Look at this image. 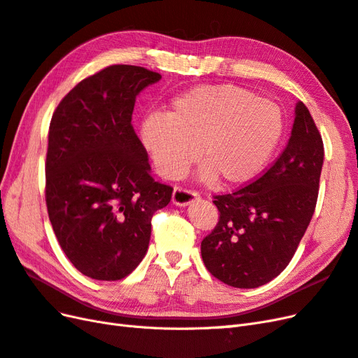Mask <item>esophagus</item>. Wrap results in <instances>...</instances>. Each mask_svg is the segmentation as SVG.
Here are the masks:
<instances>
[{"label": "esophagus", "instance_id": "esophagus-1", "mask_svg": "<svg viewBox=\"0 0 358 358\" xmlns=\"http://www.w3.org/2000/svg\"><path fill=\"white\" fill-rule=\"evenodd\" d=\"M199 199V192L194 189H188L183 187H176L173 189V203L178 206H187L192 201H196Z\"/></svg>", "mask_w": 358, "mask_h": 358}]
</instances>
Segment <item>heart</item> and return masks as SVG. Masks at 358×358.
<instances>
[{
  "label": "heart",
  "instance_id": "b5f03b06",
  "mask_svg": "<svg viewBox=\"0 0 358 358\" xmlns=\"http://www.w3.org/2000/svg\"><path fill=\"white\" fill-rule=\"evenodd\" d=\"M282 128L276 104L239 86L201 85L178 95L167 115L146 116L142 142L162 178H180L199 150L203 180L242 185L263 171Z\"/></svg>",
  "mask_w": 358,
  "mask_h": 358
}]
</instances>
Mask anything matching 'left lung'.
<instances>
[{
  "instance_id": "8db88e82",
  "label": "left lung",
  "mask_w": 358,
  "mask_h": 358,
  "mask_svg": "<svg viewBox=\"0 0 358 358\" xmlns=\"http://www.w3.org/2000/svg\"><path fill=\"white\" fill-rule=\"evenodd\" d=\"M322 161V137L299 101L288 145L273 164L246 187L213 196L218 222L201 242L212 276L257 288L282 272L315 210Z\"/></svg>"
}]
</instances>
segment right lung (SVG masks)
Instances as JSON below:
<instances>
[{
    "label": "right lung",
    "mask_w": 358,
    "mask_h": 358,
    "mask_svg": "<svg viewBox=\"0 0 358 358\" xmlns=\"http://www.w3.org/2000/svg\"><path fill=\"white\" fill-rule=\"evenodd\" d=\"M161 79L115 64L79 82L50 119L46 206L71 264L96 280H119L142 262L150 221L173 188L150 176L131 124L137 94Z\"/></svg>",
    "instance_id": "add662e5"
}]
</instances>
